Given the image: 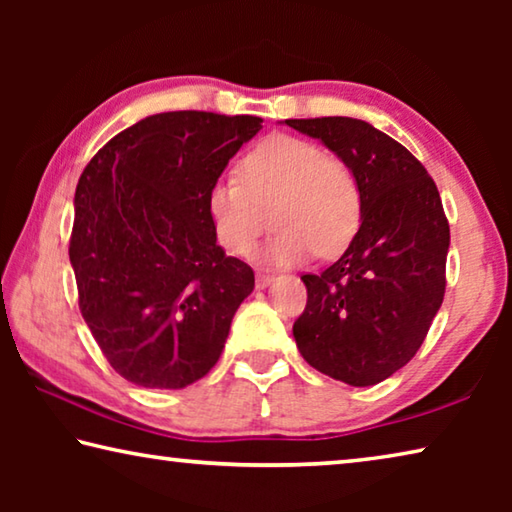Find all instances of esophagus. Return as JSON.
Returning a JSON list of instances; mask_svg holds the SVG:
<instances>
[{"label":"esophagus","instance_id":"1","mask_svg":"<svg viewBox=\"0 0 512 512\" xmlns=\"http://www.w3.org/2000/svg\"><path fill=\"white\" fill-rule=\"evenodd\" d=\"M275 280V275L273 273H268V271H257V275H255V284H257V289H264V287H268V284H271Z\"/></svg>","mask_w":512,"mask_h":512}]
</instances>
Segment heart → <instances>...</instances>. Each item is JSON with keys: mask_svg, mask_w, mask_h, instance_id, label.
<instances>
[{"mask_svg": "<svg viewBox=\"0 0 512 512\" xmlns=\"http://www.w3.org/2000/svg\"><path fill=\"white\" fill-rule=\"evenodd\" d=\"M237 177L207 192L214 237L232 255H248L262 232L259 207L280 228L262 250L266 262L296 266L318 253L341 255L359 232L361 189L348 162L293 135H273L241 158Z\"/></svg>", "mask_w": 512, "mask_h": 512, "instance_id": "b5f03b06", "label": "heart"}]
</instances>
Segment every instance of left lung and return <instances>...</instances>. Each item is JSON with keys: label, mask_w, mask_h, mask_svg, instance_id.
I'll list each match as a JSON object with an SVG mask.
<instances>
[{"label": "left lung", "mask_w": 512, "mask_h": 512, "mask_svg": "<svg viewBox=\"0 0 512 512\" xmlns=\"http://www.w3.org/2000/svg\"><path fill=\"white\" fill-rule=\"evenodd\" d=\"M348 162L361 189V225L323 273L302 275L307 307L293 323L311 368L372 386L406 366L445 298L449 223L438 187L415 155L368 121L287 119Z\"/></svg>", "instance_id": "8db88e82"}]
</instances>
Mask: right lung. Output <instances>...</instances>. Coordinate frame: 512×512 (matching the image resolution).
Segmentation results:
<instances>
[{
    "mask_svg": "<svg viewBox=\"0 0 512 512\" xmlns=\"http://www.w3.org/2000/svg\"><path fill=\"white\" fill-rule=\"evenodd\" d=\"M262 119L160 112L99 149L74 196L69 262L103 357L144 388H185L219 361L255 287L216 244L207 192Z\"/></svg>",
    "mask_w": 512,
    "mask_h": 512,
    "instance_id": "obj_1",
    "label": "right lung"
}]
</instances>
